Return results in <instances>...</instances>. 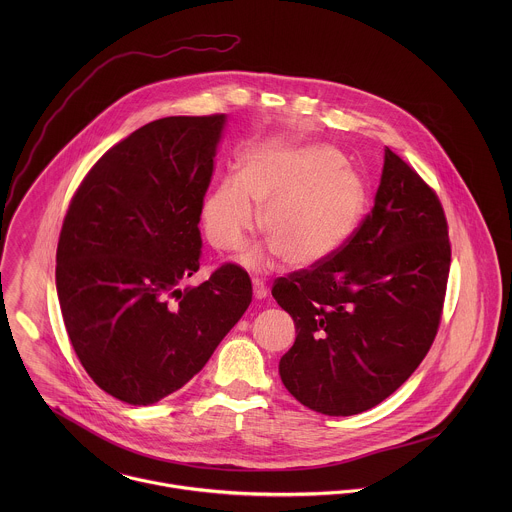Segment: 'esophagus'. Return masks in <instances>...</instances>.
Returning <instances> with one entry per match:
<instances>
[{
    "instance_id": "esophagus-1",
    "label": "esophagus",
    "mask_w": 512,
    "mask_h": 512,
    "mask_svg": "<svg viewBox=\"0 0 512 512\" xmlns=\"http://www.w3.org/2000/svg\"><path fill=\"white\" fill-rule=\"evenodd\" d=\"M254 297L256 299H264L266 295H268V288H266V284L262 282V280H258V278H254Z\"/></svg>"
}]
</instances>
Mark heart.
Masks as SVG:
<instances>
[{"label": "heart", "mask_w": 512, "mask_h": 512, "mask_svg": "<svg viewBox=\"0 0 512 512\" xmlns=\"http://www.w3.org/2000/svg\"><path fill=\"white\" fill-rule=\"evenodd\" d=\"M363 177L327 144L260 149L238 161L236 179H224L203 205V224L211 244L224 252L244 248L258 226L270 252L292 268H311L333 258L357 232L365 215ZM262 266L266 254H248Z\"/></svg>", "instance_id": "heart-1"}]
</instances>
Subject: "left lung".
Instances as JSON below:
<instances>
[{"label":"left lung","instance_id":"8db88e82","mask_svg":"<svg viewBox=\"0 0 512 512\" xmlns=\"http://www.w3.org/2000/svg\"><path fill=\"white\" fill-rule=\"evenodd\" d=\"M449 264L436 191L386 147L374 207L353 238L272 286L297 329L280 361L293 398L327 416H353L400 388L438 335Z\"/></svg>","mask_w":512,"mask_h":512}]
</instances>
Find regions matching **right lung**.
<instances>
[{
	"label": "right lung",
	"mask_w": 512,
	"mask_h": 512,
	"mask_svg": "<svg viewBox=\"0 0 512 512\" xmlns=\"http://www.w3.org/2000/svg\"><path fill=\"white\" fill-rule=\"evenodd\" d=\"M224 114L169 116L110 147L74 191L57 293L74 353L110 396L155 404L185 386L252 301L226 262L197 288L199 222Z\"/></svg>",
	"instance_id": "add662e5"
}]
</instances>
